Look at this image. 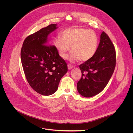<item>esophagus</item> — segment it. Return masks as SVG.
I'll return each mask as SVG.
<instances>
[{"mask_svg": "<svg viewBox=\"0 0 133 133\" xmlns=\"http://www.w3.org/2000/svg\"><path fill=\"white\" fill-rule=\"evenodd\" d=\"M74 68V66H73L72 65H70V64H68V68L69 70H70V69H72V68Z\"/></svg>", "mask_w": 133, "mask_h": 133, "instance_id": "1", "label": "esophagus"}]
</instances>
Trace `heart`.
Masks as SVG:
<instances>
[{"label":"heart","mask_w":133,"mask_h":133,"mask_svg":"<svg viewBox=\"0 0 133 133\" xmlns=\"http://www.w3.org/2000/svg\"><path fill=\"white\" fill-rule=\"evenodd\" d=\"M62 38L54 39V44L58 55L66 58L70 48V58L72 61L86 62L95 54L97 49L98 39L92 30L82 28H69L61 34Z\"/></svg>","instance_id":"obj_1"}]
</instances>
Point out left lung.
Instances as JSON below:
<instances>
[{"label":"left lung","instance_id":"8db88e82","mask_svg":"<svg viewBox=\"0 0 133 133\" xmlns=\"http://www.w3.org/2000/svg\"><path fill=\"white\" fill-rule=\"evenodd\" d=\"M116 65L114 45L108 35L103 31L94 55L79 66L82 73L77 85L79 94L91 97L101 93L110 79Z\"/></svg>","mask_w":133,"mask_h":133}]
</instances>
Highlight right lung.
Wrapping results in <instances>:
<instances>
[{"label": "right lung", "instance_id": "add662e5", "mask_svg": "<svg viewBox=\"0 0 133 133\" xmlns=\"http://www.w3.org/2000/svg\"><path fill=\"white\" fill-rule=\"evenodd\" d=\"M56 28V24H51L28 36L21 51L22 65L29 84L45 96L57 91L61 78L68 70L65 60L48 41V35Z\"/></svg>", "mask_w": 133, "mask_h": 133}]
</instances>
